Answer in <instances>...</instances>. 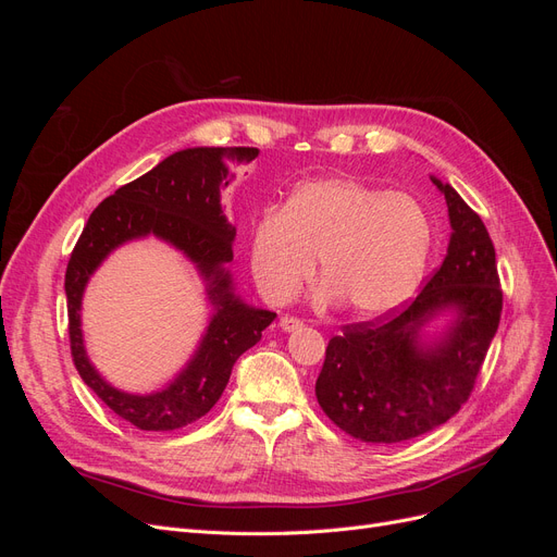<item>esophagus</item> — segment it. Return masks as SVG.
<instances>
[{
	"mask_svg": "<svg viewBox=\"0 0 557 557\" xmlns=\"http://www.w3.org/2000/svg\"><path fill=\"white\" fill-rule=\"evenodd\" d=\"M278 325H281V330H283V332H295V330H301V327H305V323H301L299 318H293V315H281Z\"/></svg>",
	"mask_w": 557,
	"mask_h": 557,
	"instance_id": "obj_1",
	"label": "esophagus"
}]
</instances>
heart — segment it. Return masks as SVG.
<instances>
[{
  "instance_id": "obj_1",
  "label": "heart",
  "mask_w": 557,
  "mask_h": 557,
  "mask_svg": "<svg viewBox=\"0 0 557 557\" xmlns=\"http://www.w3.org/2000/svg\"><path fill=\"white\" fill-rule=\"evenodd\" d=\"M432 223L407 193H385L350 176L299 183L281 207H267L250 225L248 260L258 290L274 305L297 295L315 252L323 283L318 299L346 301L362 318L399 309L423 281Z\"/></svg>"
}]
</instances>
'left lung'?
I'll return each instance as SVG.
<instances>
[{"instance_id": "obj_1", "label": "left lung", "mask_w": 557, "mask_h": 557, "mask_svg": "<svg viewBox=\"0 0 557 557\" xmlns=\"http://www.w3.org/2000/svg\"><path fill=\"white\" fill-rule=\"evenodd\" d=\"M450 239L442 267L411 305L332 336L315 381L320 409L367 444L416 440L460 411L476 383L502 313L495 246L483 221L448 183ZM447 318L440 333L426 327Z\"/></svg>"}]
</instances>
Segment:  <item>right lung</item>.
<instances>
[{"mask_svg": "<svg viewBox=\"0 0 557 557\" xmlns=\"http://www.w3.org/2000/svg\"><path fill=\"white\" fill-rule=\"evenodd\" d=\"M258 153V148L244 146L178 150L107 197L81 232L64 274L74 364L90 391L134 428L172 432L207 416L221 399L234 362L260 342L262 330L276 318L274 311L246 305L234 293L227 269L237 227L223 213L221 190L234 178L230 166L256 160ZM146 236L170 243L198 269L212 318L182 372L160 392L139 396L121 392L96 372L82 342L79 309L82 293L98 264L115 247Z\"/></svg>", "mask_w": 557, "mask_h": 557, "instance_id": "obj_1", "label": "right lung"}]
</instances>
